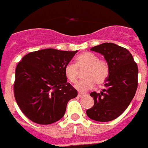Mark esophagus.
Here are the masks:
<instances>
[{
	"label": "esophagus",
	"instance_id": "34e87169",
	"mask_svg": "<svg viewBox=\"0 0 148 148\" xmlns=\"http://www.w3.org/2000/svg\"><path fill=\"white\" fill-rule=\"evenodd\" d=\"M85 96V94H84V93H82V92L78 93V96H79V97H83V96Z\"/></svg>",
	"mask_w": 148,
	"mask_h": 148
}]
</instances>
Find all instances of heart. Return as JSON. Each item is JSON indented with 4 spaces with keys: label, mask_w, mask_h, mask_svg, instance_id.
I'll use <instances>...</instances> for the list:
<instances>
[{
    "label": "heart",
    "mask_w": 148,
    "mask_h": 148,
    "mask_svg": "<svg viewBox=\"0 0 148 148\" xmlns=\"http://www.w3.org/2000/svg\"><path fill=\"white\" fill-rule=\"evenodd\" d=\"M84 79L76 83L75 85L79 91H88L92 88L95 84H103L109 75V66L104 60L91 52L82 53L76 58V64L69 63L64 67V75L71 83L76 82L79 76V70L84 69Z\"/></svg>",
    "instance_id": "heart-1"
}]
</instances>
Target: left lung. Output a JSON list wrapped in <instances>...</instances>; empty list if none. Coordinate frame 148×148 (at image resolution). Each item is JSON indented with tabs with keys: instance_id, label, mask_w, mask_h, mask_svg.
Instances as JSON below:
<instances>
[{
	"instance_id": "obj_1",
	"label": "left lung",
	"mask_w": 148,
	"mask_h": 148,
	"mask_svg": "<svg viewBox=\"0 0 148 148\" xmlns=\"http://www.w3.org/2000/svg\"><path fill=\"white\" fill-rule=\"evenodd\" d=\"M104 56L109 75L100 93L92 92L94 105L87 110L90 119L108 122L116 119L128 107L138 86V67L127 49L113 43H103L91 49Z\"/></svg>"
}]
</instances>
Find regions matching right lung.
<instances>
[{
    "label": "right lung",
    "instance_id": "1",
    "mask_svg": "<svg viewBox=\"0 0 148 148\" xmlns=\"http://www.w3.org/2000/svg\"><path fill=\"white\" fill-rule=\"evenodd\" d=\"M77 51L47 49L29 52L18 63L14 96L26 117L38 124H51L62 118L67 103L77 91L64 75V67Z\"/></svg>",
    "mask_w": 148,
    "mask_h": 148
}]
</instances>
